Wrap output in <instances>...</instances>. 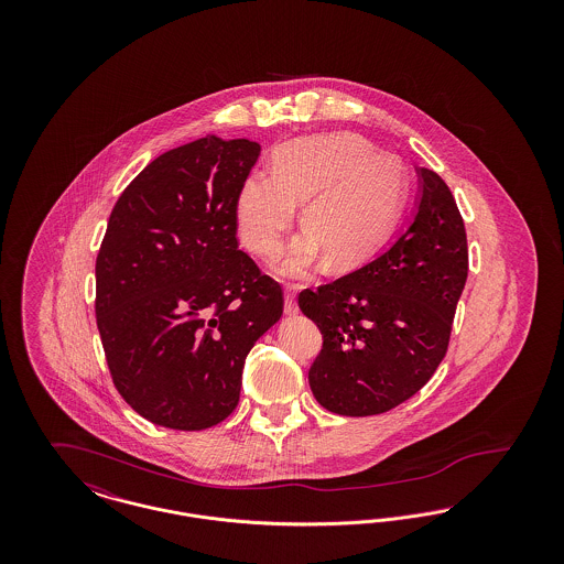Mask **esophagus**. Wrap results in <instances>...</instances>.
Instances as JSON below:
<instances>
[{"label": "esophagus", "instance_id": "obj_1", "mask_svg": "<svg viewBox=\"0 0 564 564\" xmlns=\"http://www.w3.org/2000/svg\"><path fill=\"white\" fill-rule=\"evenodd\" d=\"M297 302H295V285L285 288V313L288 315H297Z\"/></svg>", "mask_w": 564, "mask_h": 564}]
</instances>
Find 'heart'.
Here are the masks:
<instances>
[{"instance_id":"obj_1","label":"heart","mask_w":564,"mask_h":564,"mask_svg":"<svg viewBox=\"0 0 564 564\" xmlns=\"http://www.w3.org/2000/svg\"><path fill=\"white\" fill-rule=\"evenodd\" d=\"M402 156L375 150L355 133L313 134L281 145L272 173L251 171L235 196L242 242L270 260L279 256L302 205V230L279 270L297 276L319 258L347 270L364 262L389 237L408 196Z\"/></svg>"}]
</instances>
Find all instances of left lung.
<instances>
[{"mask_svg":"<svg viewBox=\"0 0 564 564\" xmlns=\"http://www.w3.org/2000/svg\"><path fill=\"white\" fill-rule=\"evenodd\" d=\"M416 212L389 249L361 269L302 290V313L322 329L308 382L325 410L382 414L421 391L442 364L469 253L446 182L419 169Z\"/></svg>","mask_w":564,"mask_h":564,"instance_id":"1","label":"left lung"}]
</instances>
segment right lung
Segmentation results:
<instances>
[{
  "label": "right lung",
  "instance_id": "add662e5",
  "mask_svg": "<svg viewBox=\"0 0 564 564\" xmlns=\"http://www.w3.org/2000/svg\"><path fill=\"white\" fill-rule=\"evenodd\" d=\"M260 156L215 134L164 152L120 194L95 264L113 387L169 430L232 414L245 357L281 319L283 290L239 249L235 196Z\"/></svg>",
  "mask_w": 564,
  "mask_h": 564
}]
</instances>
